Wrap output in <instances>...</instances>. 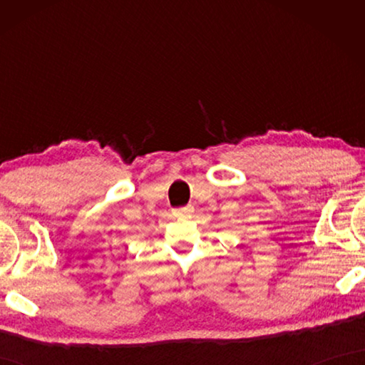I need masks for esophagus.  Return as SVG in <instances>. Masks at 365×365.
<instances>
[{
  "label": "esophagus",
  "instance_id": "obj_1",
  "mask_svg": "<svg viewBox=\"0 0 365 365\" xmlns=\"http://www.w3.org/2000/svg\"><path fill=\"white\" fill-rule=\"evenodd\" d=\"M193 212V206H185V207H178V209H175L174 211V214L177 215V217H183V215H188V214H191Z\"/></svg>",
  "mask_w": 365,
  "mask_h": 365
}]
</instances>
